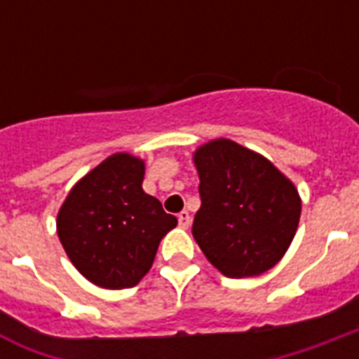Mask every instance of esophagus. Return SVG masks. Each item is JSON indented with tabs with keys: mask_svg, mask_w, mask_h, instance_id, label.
<instances>
[{
	"mask_svg": "<svg viewBox=\"0 0 359 359\" xmlns=\"http://www.w3.org/2000/svg\"><path fill=\"white\" fill-rule=\"evenodd\" d=\"M190 214L186 212V210H182V212L179 214V225L182 227V229H188L190 227Z\"/></svg>",
	"mask_w": 359,
	"mask_h": 359,
	"instance_id": "obj_1",
	"label": "esophagus"
}]
</instances>
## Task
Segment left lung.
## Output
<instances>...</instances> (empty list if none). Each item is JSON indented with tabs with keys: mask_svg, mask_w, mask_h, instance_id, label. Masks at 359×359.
Segmentation results:
<instances>
[{
	"mask_svg": "<svg viewBox=\"0 0 359 359\" xmlns=\"http://www.w3.org/2000/svg\"><path fill=\"white\" fill-rule=\"evenodd\" d=\"M194 162L201 208L191 233L205 257L235 279L276 266L300 222L294 184L264 156L224 137L199 147Z\"/></svg>",
	"mask_w": 359,
	"mask_h": 359,
	"instance_id": "1",
	"label": "left lung"
}]
</instances>
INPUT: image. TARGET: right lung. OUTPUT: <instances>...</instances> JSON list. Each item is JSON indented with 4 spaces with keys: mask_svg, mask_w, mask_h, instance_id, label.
<instances>
[{
    "mask_svg": "<svg viewBox=\"0 0 359 359\" xmlns=\"http://www.w3.org/2000/svg\"><path fill=\"white\" fill-rule=\"evenodd\" d=\"M145 163L117 152L70 190L57 235L78 272L102 289H130L152 266L160 240L177 218L141 188Z\"/></svg>",
    "mask_w": 359,
    "mask_h": 359,
    "instance_id": "right-lung-1",
    "label": "right lung"
}]
</instances>
